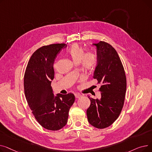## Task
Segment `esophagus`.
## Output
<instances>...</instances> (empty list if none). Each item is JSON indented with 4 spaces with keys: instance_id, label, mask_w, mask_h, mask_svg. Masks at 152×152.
<instances>
[{
    "instance_id": "esophagus-1",
    "label": "esophagus",
    "mask_w": 152,
    "mask_h": 152,
    "mask_svg": "<svg viewBox=\"0 0 152 152\" xmlns=\"http://www.w3.org/2000/svg\"><path fill=\"white\" fill-rule=\"evenodd\" d=\"M75 97H76V99H79V98L82 97V95L80 94H78V93H76V94H75Z\"/></svg>"
}]
</instances>
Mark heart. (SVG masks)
I'll list each match as a JSON object with an SVG mask.
<instances>
[{"mask_svg":"<svg viewBox=\"0 0 152 152\" xmlns=\"http://www.w3.org/2000/svg\"><path fill=\"white\" fill-rule=\"evenodd\" d=\"M68 53L73 61L75 63H81L83 68L86 71H91L96 64V57L93 52L85 53L83 48L79 44L72 45Z\"/></svg>","mask_w":152,"mask_h":152,"instance_id":"1","label":"heart"}]
</instances>
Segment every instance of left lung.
Segmentation results:
<instances>
[{
  "mask_svg": "<svg viewBox=\"0 0 152 152\" xmlns=\"http://www.w3.org/2000/svg\"><path fill=\"white\" fill-rule=\"evenodd\" d=\"M97 48V63L94 73L101 85L100 99L91 100L87 110L89 123L98 129L111 126L123 109L126 92V77L121 61L114 48L107 42L93 44Z\"/></svg>",
  "mask_w": 152,
  "mask_h": 152,
  "instance_id": "8db88e82",
  "label": "left lung"
}]
</instances>
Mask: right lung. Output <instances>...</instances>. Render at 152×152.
Here are the masks:
<instances>
[{
	"mask_svg": "<svg viewBox=\"0 0 152 152\" xmlns=\"http://www.w3.org/2000/svg\"><path fill=\"white\" fill-rule=\"evenodd\" d=\"M65 44L44 45L31 57L24 76L25 97L37 122L45 129L58 131L68 121L69 110L73 104V94L55 96L51 87L54 78L53 63Z\"/></svg>",
	"mask_w": 152,
	"mask_h": 152,
	"instance_id": "1",
	"label": "right lung"
}]
</instances>
